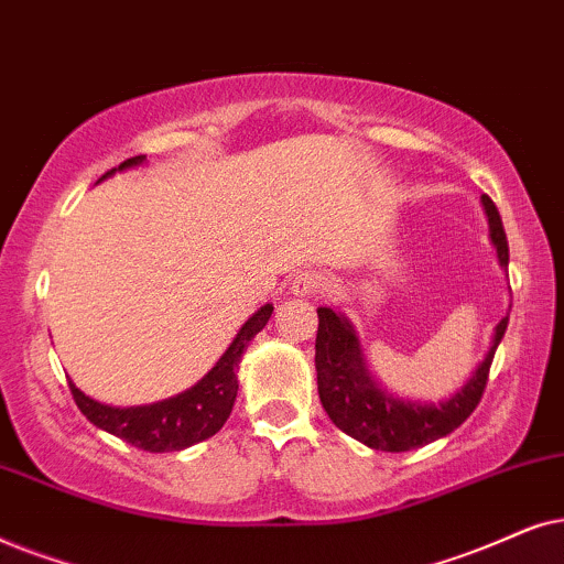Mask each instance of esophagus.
<instances>
[{"label": "esophagus", "mask_w": 564, "mask_h": 564, "mask_svg": "<svg viewBox=\"0 0 564 564\" xmlns=\"http://www.w3.org/2000/svg\"><path fill=\"white\" fill-rule=\"evenodd\" d=\"M325 289V275L319 273V270H302L294 278V283H291V291H294L296 296H314L319 294V291Z\"/></svg>", "instance_id": "obj_1"}]
</instances>
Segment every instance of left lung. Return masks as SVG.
<instances>
[{
  "label": "left lung",
  "instance_id": "8db88e82",
  "mask_svg": "<svg viewBox=\"0 0 564 564\" xmlns=\"http://www.w3.org/2000/svg\"><path fill=\"white\" fill-rule=\"evenodd\" d=\"M482 206L490 221V239L498 250V260L502 268H508V239L502 229L498 208L487 195H482ZM319 329L317 345H314V364H317V389L322 408L329 420L348 433L350 438L360 441L377 452H410L433 441L444 438L456 431L467 420L482 400V392L490 377V366L495 350L506 335L508 317H502L495 327L490 350L477 371L471 373L454 397L438 404L423 402H404L400 397L387 394L377 381L371 379L369 369L364 364L356 329L343 314H337L329 306H319Z\"/></svg>",
  "mask_w": 564,
  "mask_h": 564
}]
</instances>
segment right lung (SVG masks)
Masks as SVG:
<instances>
[{"mask_svg": "<svg viewBox=\"0 0 564 564\" xmlns=\"http://www.w3.org/2000/svg\"><path fill=\"white\" fill-rule=\"evenodd\" d=\"M144 162V154L131 156V160L120 162L118 167L105 172V177H110L112 172L137 167ZM97 180V183H100ZM270 314H273V304L260 306L250 319L239 327V333L224 356L216 360V366L206 373L198 384L180 392L170 400L154 402V404H141V408H110L79 392L77 387L69 381L72 397L77 402L89 423L102 427L118 438H123L126 444L141 448L149 454H164V452H183V448L200 444V441L212 438L214 433L221 431V425L227 423L231 408L237 400V366L242 360V352L254 335L268 325Z\"/></svg>", "mask_w": 564, "mask_h": 564, "instance_id": "right-lung-1", "label": "right lung"}]
</instances>
